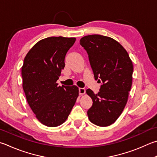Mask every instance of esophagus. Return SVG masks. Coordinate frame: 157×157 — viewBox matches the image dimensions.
Returning <instances> with one entry per match:
<instances>
[{
	"label": "esophagus",
	"instance_id": "esophagus-1",
	"mask_svg": "<svg viewBox=\"0 0 157 157\" xmlns=\"http://www.w3.org/2000/svg\"><path fill=\"white\" fill-rule=\"evenodd\" d=\"M86 93V90L84 88H79V95H84Z\"/></svg>",
	"mask_w": 157,
	"mask_h": 157
}]
</instances>
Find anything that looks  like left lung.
I'll list each match as a JSON object with an SVG mask.
<instances>
[{"instance_id": "obj_1", "label": "left lung", "mask_w": 157, "mask_h": 157, "mask_svg": "<svg viewBox=\"0 0 157 157\" xmlns=\"http://www.w3.org/2000/svg\"><path fill=\"white\" fill-rule=\"evenodd\" d=\"M79 43L86 51L95 80L102 82L98 94L90 88L86 94L93 100L87 111L97 126L115 123L128 101L132 82L133 64L126 50L112 38L98 34L84 36Z\"/></svg>"}]
</instances>
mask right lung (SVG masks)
Segmentation results:
<instances>
[{
  "mask_svg": "<svg viewBox=\"0 0 157 157\" xmlns=\"http://www.w3.org/2000/svg\"><path fill=\"white\" fill-rule=\"evenodd\" d=\"M75 38L49 37L29 51L22 67V88L31 109L40 122L58 126L67 120L79 96L78 87L58 86L64 58Z\"/></svg>",
  "mask_w": 157,
  "mask_h": 157,
  "instance_id": "1",
  "label": "right lung"
}]
</instances>
